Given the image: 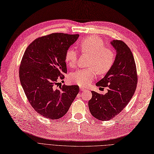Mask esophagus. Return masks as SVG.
<instances>
[{
    "instance_id": "obj_1",
    "label": "esophagus",
    "mask_w": 154,
    "mask_h": 154,
    "mask_svg": "<svg viewBox=\"0 0 154 154\" xmlns=\"http://www.w3.org/2000/svg\"><path fill=\"white\" fill-rule=\"evenodd\" d=\"M80 89H81V91H84V88H81Z\"/></svg>"
}]
</instances>
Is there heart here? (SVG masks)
I'll return each instance as SVG.
<instances>
[{"label": "heart", "instance_id": "heart-1", "mask_svg": "<svg viewBox=\"0 0 154 154\" xmlns=\"http://www.w3.org/2000/svg\"><path fill=\"white\" fill-rule=\"evenodd\" d=\"M81 52L89 54L87 68L80 69L72 73L69 77L70 82L81 87H86L97 75H104L109 72L115 61V54L112 49L105 47L103 39L97 35L88 36L82 39L79 43ZM77 51L73 48H68L65 52L64 60L68 65L73 68L77 63Z\"/></svg>", "mask_w": 154, "mask_h": 154}]
</instances>
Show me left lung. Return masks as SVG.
Returning <instances> with one entry per match:
<instances>
[{"mask_svg": "<svg viewBox=\"0 0 154 154\" xmlns=\"http://www.w3.org/2000/svg\"><path fill=\"white\" fill-rule=\"evenodd\" d=\"M111 45L116 51L115 63L96 86L107 87V93L100 95L91 91L88 106L93 116L99 120H109L117 116L131 100L135 93L137 75L133 54L122 40H113Z\"/></svg>", "mask_w": 154, "mask_h": 154, "instance_id": "8db88e82", "label": "left lung"}]
</instances>
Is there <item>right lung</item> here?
Returning <instances> with one entry per match:
<instances>
[{"instance_id":"obj_1","label":"right lung","mask_w":154,"mask_h":154,"mask_svg":"<svg viewBox=\"0 0 154 154\" xmlns=\"http://www.w3.org/2000/svg\"><path fill=\"white\" fill-rule=\"evenodd\" d=\"M79 34L52 33L38 38L26 48L19 68L20 80L31 106L41 116L57 120L68 111L79 92L77 85H63L65 52Z\"/></svg>"}]
</instances>
